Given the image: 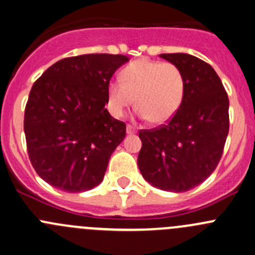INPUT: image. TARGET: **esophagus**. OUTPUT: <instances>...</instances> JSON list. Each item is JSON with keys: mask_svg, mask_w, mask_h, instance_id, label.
Returning a JSON list of instances; mask_svg holds the SVG:
<instances>
[{"mask_svg": "<svg viewBox=\"0 0 255 255\" xmlns=\"http://www.w3.org/2000/svg\"><path fill=\"white\" fill-rule=\"evenodd\" d=\"M133 133H135V128L133 126L127 125V134H133Z\"/></svg>", "mask_w": 255, "mask_h": 255, "instance_id": "obj_1", "label": "esophagus"}]
</instances>
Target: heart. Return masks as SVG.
Here are the masks:
<instances>
[{
	"mask_svg": "<svg viewBox=\"0 0 255 255\" xmlns=\"http://www.w3.org/2000/svg\"><path fill=\"white\" fill-rule=\"evenodd\" d=\"M185 76L173 63L140 59L126 66L121 80L109 84V102L116 116L135 104L142 117L161 125L176 115L185 95Z\"/></svg>",
	"mask_w": 255,
	"mask_h": 255,
	"instance_id": "b5f03b06",
	"label": "heart"
}]
</instances>
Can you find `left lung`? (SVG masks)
<instances>
[{"instance_id": "1", "label": "left lung", "mask_w": 255, "mask_h": 255, "mask_svg": "<svg viewBox=\"0 0 255 255\" xmlns=\"http://www.w3.org/2000/svg\"><path fill=\"white\" fill-rule=\"evenodd\" d=\"M160 58L181 69L184 100L166 125L139 130L138 166L156 189L185 192L205 181L220 163L230 129V101L210 64L184 53Z\"/></svg>"}]
</instances>
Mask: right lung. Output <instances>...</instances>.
<instances>
[{
	"label": "right lung",
	"instance_id": "right-lung-1",
	"mask_svg": "<svg viewBox=\"0 0 255 255\" xmlns=\"http://www.w3.org/2000/svg\"><path fill=\"white\" fill-rule=\"evenodd\" d=\"M126 55L85 54L61 59L33 84L24 110L29 160L49 185L68 192L94 189L126 137V125L105 105Z\"/></svg>",
	"mask_w": 255,
	"mask_h": 255
}]
</instances>
